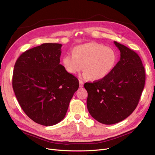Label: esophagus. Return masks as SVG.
<instances>
[{"instance_id": "esophagus-1", "label": "esophagus", "mask_w": 155, "mask_h": 155, "mask_svg": "<svg viewBox=\"0 0 155 155\" xmlns=\"http://www.w3.org/2000/svg\"><path fill=\"white\" fill-rule=\"evenodd\" d=\"M79 87H83V82L81 80H79Z\"/></svg>"}]
</instances>
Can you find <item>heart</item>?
Segmentation results:
<instances>
[{"label":"heart","mask_w":155,"mask_h":155,"mask_svg":"<svg viewBox=\"0 0 155 155\" xmlns=\"http://www.w3.org/2000/svg\"><path fill=\"white\" fill-rule=\"evenodd\" d=\"M116 59V54L113 49L91 42L75 47L72 55H64L62 62L65 70L70 74L80 72L83 66V78L100 80L110 72Z\"/></svg>","instance_id":"b5f03b06"}]
</instances>
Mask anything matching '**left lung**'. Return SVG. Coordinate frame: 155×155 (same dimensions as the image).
Returning a JSON list of instances; mask_svg holds the SVG:
<instances>
[{
	"instance_id": "obj_1",
	"label": "left lung",
	"mask_w": 155,
	"mask_h": 155,
	"mask_svg": "<svg viewBox=\"0 0 155 155\" xmlns=\"http://www.w3.org/2000/svg\"><path fill=\"white\" fill-rule=\"evenodd\" d=\"M120 59L106 77L85 83L87 109L100 123L111 125L130 116L137 107L143 90L145 69L139 55L116 41Z\"/></svg>"
}]
</instances>
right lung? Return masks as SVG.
<instances>
[{"label":"right lung","mask_w":155,"mask_h":155,"mask_svg":"<svg viewBox=\"0 0 155 155\" xmlns=\"http://www.w3.org/2000/svg\"><path fill=\"white\" fill-rule=\"evenodd\" d=\"M61 44L44 43L22 53L14 66L12 85L18 104L35 122L45 126L64 119L78 79L59 64Z\"/></svg>","instance_id":"add662e5"}]
</instances>
